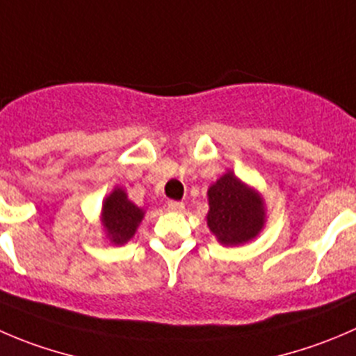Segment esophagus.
Segmentation results:
<instances>
[{"label":"esophagus","instance_id":"esophagus-1","mask_svg":"<svg viewBox=\"0 0 356 356\" xmlns=\"http://www.w3.org/2000/svg\"><path fill=\"white\" fill-rule=\"evenodd\" d=\"M168 210H172V212H182L184 210V203L182 202H175V200H170V202L167 203Z\"/></svg>","mask_w":356,"mask_h":356}]
</instances>
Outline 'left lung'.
I'll list each match as a JSON object with an SVG mask.
<instances>
[{"label": "left lung", "mask_w": 356, "mask_h": 356, "mask_svg": "<svg viewBox=\"0 0 356 356\" xmlns=\"http://www.w3.org/2000/svg\"><path fill=\"white\" fill-rule=\"evenodd\" d=\"M210 231L224 245H240L252 240L264 224L261 196L241 184L231 172L209 189Z\"/></svg>", "instance_id": "8db88e82"}]
</instances>
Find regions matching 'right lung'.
Returning a JSON list of instances; mask_svg holds the SVG:
<instances>
[{
  "mask_svg": "<svg viewBox=\"0 0 356 356\" xmlns=\"http://www.w3.org/2000/svg\"><path fill=\"white\" fill-rule=\"evenodd\" d=\"M144 212L132 202H129L123 189H115L106 198L102 207V222L113 243L120 245L129 241L136 233L137 226L143 220Z\"/></svg>",
  "mask_w": 356,
  "mask_h": 356,
  "instance_id": "1",
  "label": "right lung"
}]
</instances>
